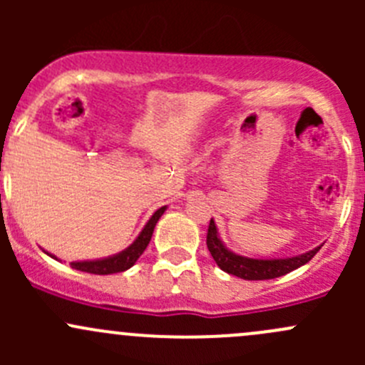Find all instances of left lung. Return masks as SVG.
<instances>
[{"mask_svg":"<svg viewBox=\"0 0 365 365\" xmlns=\"http://www.w3.org/2000/svg\"><path fill=\"white\" fill-rule=\"evenodd\" d=\"M206 245L215 263L219 264L220 270H224L230 275L245 279V281H267V279L281 277V275L289 274L297 270L302 264L311 261L314 254L322 249V245L311 249V251L298 254V256L289 257H249L242 254L233 252L226 247L220 240L219 230L215 226V220H210L208 235H206Z\"/></svg>","mask_w":365,"mask_h":365,"instance_id":"obj_1","label":"left lung"}]
</instances>
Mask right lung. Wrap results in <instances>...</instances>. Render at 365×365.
I'll use <instances>...</instances> for the list:
<instances>
[{
	"mask_svg": "<svg viewBox=\"0 0 365 365\" xmlns=\"http://www.w3.org/2000/svg\"><path fill=\"white\" fill-rule=\"evenodd\" d=\"M168 206H160L155 213L148 219V222L145 224V227L141 230V233L135 237V240L128 245L127 249H123L121 252L113 254V256L98 257V259H83V261H72V268L81 272H88V274H97V275H109V274H118V272H125L130 267H134L135 261L139 259L145 249L148 247L150 240H152L153 230H155L157 222L162 217V213L165 212ZM47 256H51L53 259H58L54 254L47 252ZM60 261V259H58Z\"/></svg>",
	"mask_w": 365,
	"mask_h": 365,
	"instance_id": "1",
	"label": "right lung"
}]
</instances>
